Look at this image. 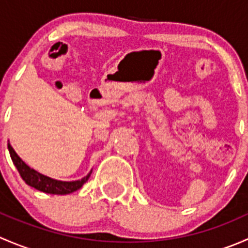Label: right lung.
<instances>
[{
  "label": "right lung",
  "instance_id": "obj_1",
  "mask_svg": "<svg viewBox=\"0 0 248 248\" xmlns=\"http://www.w3.org/2000/svg\"><path fill=\"white\" fill-rule=\"evenodd\" d=\"M8 150L9 154H11L12 161H13L14 166L16 167L17 171H19L22 180H24L29 186L33 187V188L38 189V191L41 192H44V193L68 194L72 193V192H76L79 188H81L82 185L89 180L90 175H91V171H90L86 176L82 177L81 180H78V181H57V180L44 176V175L39 174L38 171L30 168V167L17 156L16 152L14 151V149L9 144Z\"/></svg>",
  "mask_w": 248,
  "mask_h": 248
}]
</instances>
